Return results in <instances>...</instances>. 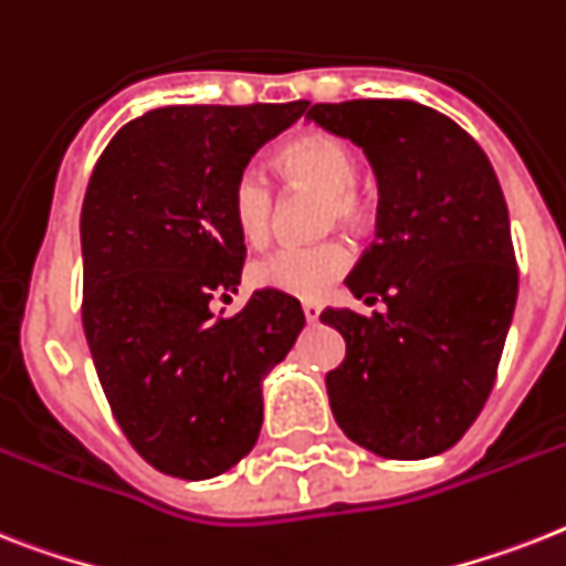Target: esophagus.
Instances as JSON below:
<instances>
[{"label": "esophagus", "instance_id": "1", "mask_svg": "<svg viewBox=\"0 0 566 566\" xmlns=\"http://www.w3.org/2000/svg\"><path fill=\"white\" fill-rule=\"evenodd\" d=\"M302 311H305L307 323H316V319H319V314H323V307L316 305V302H305V305H302Z\"/></svg>", "mask_w": 566, "mask_h": 566}]
</instances>
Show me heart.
Wrapping results in <instances>:
<instances>
[{
    "label": "heart",
    "instance_id": "b5f03b06",
    "mask_svg": "<svg viewBox=\"0 0 566 566\" xmlns=\"http://www.w3.org/2000/svg\"><path fill=\"white\" fill-rule=\"evenodd\" d=\"M279 171L291 186L314 188L325 195V214L339 223L363 218V197L357 195V159L346 142L328 133H305L279 150ZM229 211L238 235L247 243L264 241L273 220V186L255 165H247L232 182ZM352 255L339 241L311 247H282L268 259L255 261L252 282L268 291L296 298H319L346 273Z\"/></svg>",
    "mask_w": 566,
    "mask_h": 566
}]
</instances>
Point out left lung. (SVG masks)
Returning a JSON list of instances; mask_svg holds the SVG:
<instances>
[{
    "instance_id": "left-lung-1",
    "label": "left lung",
    "mask_w": 566,
    "mask_h": 566,
    "mask_svg": "<svg viewBox=\"0 0 566 566\" xmlns=\"http://www.w3.org/2000/svg\"><path fill=\"white\" fill-rule=\"evenodd\" d=\"M305 118L363 148L380 195L378 241L346 287L387 311L319 316L346 339L325 375L331 412L378 457H436L480 416L517 302L497 174L457 122L416 101L314 104Z\"/></svg>"
}]
</instances>
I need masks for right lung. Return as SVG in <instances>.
<instances>
[{
    "instance_id": "obj_1",
    "label": "right lung",
    "mask_w": 566,
    "mask_h": 566,
    "mask_svg": "<svg viewBox=\"0 0 566 566\" xmlns=\"http://www.w3.org/2000/svg\"><path fill=\"white\" fill-rule=\"evenodd\" d=\"M307 101L159 107L113 136L81 209L84 331L113 416L156 471L211 480L252 450L261 387L305 314L255 291L235 316L247 255L229 211L238 174L287 130Z\"/></svg>"
}]
</instances>
